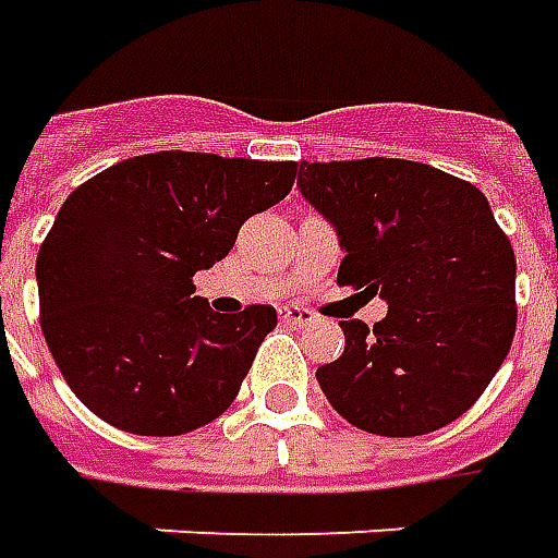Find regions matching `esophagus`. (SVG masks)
I'll list each match as a JSON object with an SVG mask.
<instances>
[{
  "mask_svg": "<svg viewBox=\"0 0 558 558\" xmlns=\"http://www.w3.org/2000/svg\"><path fill=\"white\" fill-rule=\"evenodd\" d=\"M280 317H283V323H292V326H305V323H311L314 319V311H307V307H283L280 311Z\"/></svg>",
  "mask_w": 558,
  "mask_h": 558,
  "instance_id": "34e87169",
  "label": "esophagus"
}]
</instances>
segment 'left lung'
<instances>
[{"label":"left lung","mask_w":558,"mask_h":558,"mask_svg":"<svg viewBox=\"0 0 558 558\" xmlns=\"http://www.w3.org/2000/svg\"><path fill=\"white\" fill-rule=\"evenodd\" d=\"M299 190L338 232V283L389 311L338 319L344 353L319 365L356 428L411 438L453 423L496 377L517 329V259L481 190L411 159L302 162Z\"/></svg>","instance_id":"left-lung-1"}]
</instances>
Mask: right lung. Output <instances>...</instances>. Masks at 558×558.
I'll return each mask as SVG.
<instances>
[{
    "label": "right lung",
    "instance_id": "1",
    "mask_svg": "<svg viewBox=\"0 0 558 558\" xmlns=\"http://www.w3.org/2000/svg\"><path fill=\"white\" fill-rule=\"evenodd\" d=\"M299 162L159 150L62 202L35 259L41 332L65 384L132 435H184L235 401L275 326L268 305L217 314L193 275L287 196Z\"/></svg>",
    "mask_w": 558,
    "mask_h": 558
}]
</instances>
